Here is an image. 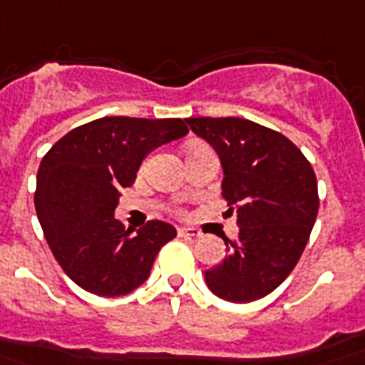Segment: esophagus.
<instances>
[{
  "mask_svg": "<svg viewBox=\"0 0 365 365\" xmlns=\"http://www.w3.org/2000/svg\"><path fill=\"white\" fill-rule=\"evenodd\" d=\"M178 235L183 237V239H193V237H200V231L193 229V227H180L178 229Z\"/></svg>",
  "mask_w": 365,
  "mask_h": 365,
  "instance_id": "esophagus-1",
  "label": "esophagus"
}]
</instances>
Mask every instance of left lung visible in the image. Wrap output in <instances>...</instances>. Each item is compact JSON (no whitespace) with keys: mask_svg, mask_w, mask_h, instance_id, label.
Segmentation results:
<instances>
[{"mask_svg":"<svg viewBox=\"0 0 365 365\" xmlns=\"http://www.w3.org/2000/svg\"><path fill=\"white\" fill-rule=\"evenodd\" d=\"M193 134L217 152L229 211L239 237L205 271L213 294L229 302L267 297L297 267L318 215L312 165L289 138L245 118H187Z\"/></svg>","mask_w":365,"mask_h":365,"instance_id":"left-lung-1","label":"left lung"}]
</instances>
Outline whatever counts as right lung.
<instances>
[{"label": "right lung", "instance_id": "1", "mask_svg": "<svg viewBox=\"0 0 365 365\" xmlns=\"http://www.w3.org/2000/svg\"><path fill=\"white\" fill-rule=\"evenodd\" d=\"M185 134L180 118L104 116L71 130L41 160L37 217L57 262L81 289L122 297L146 282L175 227L154 219L132 233L114 211L148 154Z\"/></svg>", "mask_w": 365, "mask_h": 365}]
</instances>
